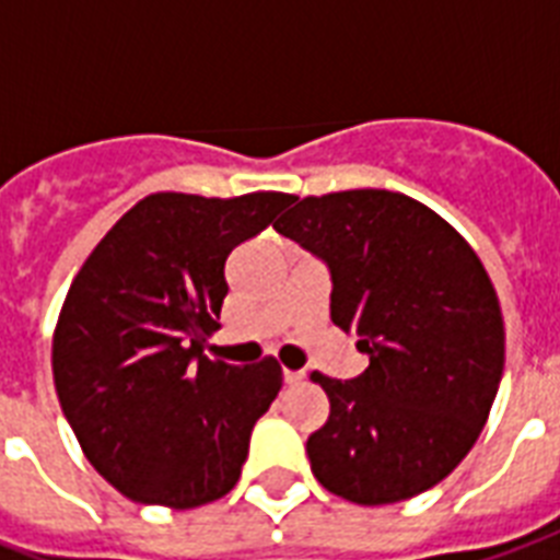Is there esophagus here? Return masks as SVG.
I'll return each instance as SVG.
<instances>
[{"instance_id": "esophagus-1", "label": "esophagus", "mask_w": 560, "mask_h": 560, "mask_svg": "<svg viewBox=\"0 0 560 560\" xmlns=\"http://www.w3.org/2000/svg\"><path fill=\"white\" fill-rule=\"evenodd\" d=\"M305 377V372H293V369H284V383H299Z\"/></svg>"}]
</instances>
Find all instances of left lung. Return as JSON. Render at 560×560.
Here are the masks:
<instances>
[{
	"mask_svg": "<svg viewBox=\"0 0 560 560\" xmlns=\"http://www.w3.org/2000/svg\"><path fill=\"white\" fill-rule=\"evenodd\" d=\"M272 226L328 264L334 325L369 354L354 381L311 374L331 404L307 439L314 477L358 505L439 486L503 377V311L477 253L424 202L383 188L296 197Z\"/></svg>",
	"mask_w": 560,
	"mask_h": 560,
	"instance_id": "8db88e82",
	"label": "left lung"
}]
</instances>
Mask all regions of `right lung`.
Here are the masks:
<instances>
[{
  "mask_svg": "<svg viewBox=\"0 0 560 560\" xmlns=\"http://www.w3.org/2000/svg\"><path fill=\"white\" fill-rule=\"evenodd\" d=\"M290 194H148L74 276L51 372L92 468L136 503L197 509L235 488L281 366L202 354L220 328L229 253L272 223Z\"/></svg>",
  "mask_w": 560,
  "mask_h": 560,
  "instance_id": "add662e5",
  "label": "right lung"
}]
</instances>
